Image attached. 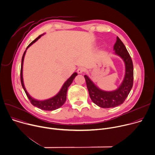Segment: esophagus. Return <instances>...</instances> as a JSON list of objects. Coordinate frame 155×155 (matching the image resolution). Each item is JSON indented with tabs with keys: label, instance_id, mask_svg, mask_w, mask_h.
Segmentation results:
<instances>
[{
	"label": "esophagus",
	"instance_id": "34e87169",
	"mask_svg": "<svg viewBox=\"0 0 155 155\" xmlns=\"http://www.w3.org/2000/svg\"><path fill=\"white\" fill-rule=\"evenodd\" d=\"M85 71V69L84 68H82V67H79L77 69V72L78 74H81V73H83Z\"/></svg>",
	"mask_w": 155,
	"mask_h": 155
}]
</instances>
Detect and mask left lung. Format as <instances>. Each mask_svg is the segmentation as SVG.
I'll return each mask as SVG.
<instances>
[{
  "label": "left lung",
  "instance_id": "obj_1",
  "mask_svg": "<svg viewBox=\"0 0 155 155\" xmlns=\"http://www.w3.org/2000/svg\"><path fill=\"white\" fill-rule=\"evenodd\" d=\"M114 50L125 64V78L117 89L111 92L102 91L98 88L86 75H84L91 99L95 105L103 108H114L122 104L133 85V61L125 45L119 37H117Z\"/></svg>",
  "mask_w": 155,
  "mask_h": 155
}]
</instances>
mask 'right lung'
Segmentation results:
<instances>
[{
    "label": "right lung",
    "instance_id": "obj_1",
    "mask_svg": "<svg viewBox=\"0 0 155 155\" xmlns=\"http://www.w3.org/2000/svg\"><path fill=\"white\" fill-rule=\"evenodd\" d=\"M42 35L39 36L37 38H36L34 41H33L27 47L26 50L31 45H32L34 42H35ZM26 52V50L24 51V53L23 54L22 58V62H21V84L22 86V87L28 97V98L29 99V100L30 101L31 104L36 107H38V108L42 110H45V111H53V110H55L59 108H60L64 104V102L66 101V95H67V91H68V89L69 87V86L71 84V83H72L74 79L75 78V77L77 75V73L75 72L74 73L72 76L64 83V84H63L62 88L61 89L60 91L54 97L50 98L49 99L45 100H43V101H39L37 100H35L34 98H33L27 92V91H26L25 87H24V82H23V77H22V66H23V61H24V57H25V54Z\"/></svg>",
    "mask_w": 155,
    "mask_h": 155
}]
</instances>
